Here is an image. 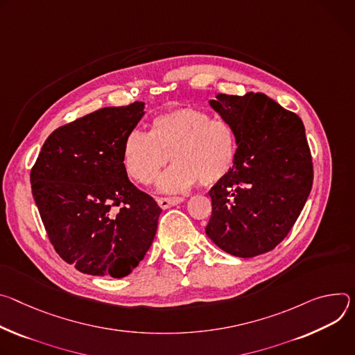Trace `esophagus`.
Masks as SVG:
<instances>
[{
    "instance_id": "esophagus-1",
    "label": "esophagus",
    "mask_w": 355,
    "mask_h": 355,
    "mask_svg": "<svg viewBox=\"0 0 355 355\" xmlns=\"http://www.w3.org/2000/svg\"><path fill=\"white\" fill-rule=\"evenodd\" d=\"M183 202H184L183 198H161V199H157V205H159L161 209H169V207L180 205Z\"/></svg>"
}]
</instances>
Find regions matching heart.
Instances as JSON below:
<instances>
[{
	"instance_id": "b5f03b06",
	"label": "heart",
	"mask_w": 355,
	"mask_h": 355,
	"mask_svg": "<svg viewBox=\"0 0 355 355\" xmlns=\"http://www.w3.org/2000/svg\"><path fill=\"white\" fill-rule=\"evenodd\" d=\"M239 137L224 120H211L205 111L180 107L153 118L150 132L132 130L123 149L128 175L142 184L152 183L169 155L175 165L156 183L161 193H180L200 182L213 186L232 169Z\"/></svg>"
}]
</instances>
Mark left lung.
I'll return each instance as SVG.
<instances>
[{
    "label": "left lung",
    "mask_w": 355,
    "mask_h": 355,
    "mask_svg": "<svg viewBox=\"0 0 355 355\" xmlns=\"http://www.w3.org/2000/svg\"><path fill=\"white\" fill-rule=\"evenodd\" d=\"M210 107L239 137L231 172L209 191L207 237L224 252L252 258L277 247L297 220L313 183L300 118L262 93L217 94Z\"/></svg>",
    "instance_id": "8db88e82"
}]
</instances>
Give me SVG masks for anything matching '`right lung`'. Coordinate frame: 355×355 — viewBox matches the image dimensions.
Segmentation results:
<instances>
[{
	"label": "right lung",
	"mask_w": 355,
	"mask_h": 355,
	"mask_svg": "<svg viewBox=\"0 0 355 355\" xmlns=\"http://www.w3.org/2000/svg\"><path fill=\"white\" fill-rule=\"evenodd\" d=\"M144 108V101L105 107L55 130L31 171L52 245L83 273L124 278L155 239L162 210L130 182L123 161Z\"/></svg>",
	"instance_id": "1"
}]
</instances>
